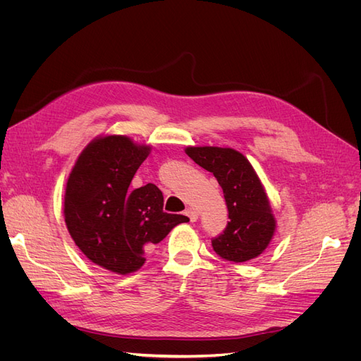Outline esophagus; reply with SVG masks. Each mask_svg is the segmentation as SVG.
Here are the masks:
<instances>
[{"mask_svg":"<svg viewBox=\"0 0 361 361\" xmlns=\"http://www.w3.org/2000/svg\"><path fill=\"white\" fill-rule=\"evenodd\" d=\"M185 214L188 215V218H190V220H191L192 223H194V221H197V218H199V212L195 211L194 207H188V209L185 211Z\"/></svg>","mask_w":361,"mask_h":361,"instance_id":"34e87169","label":"esophagus"}]
</instances>
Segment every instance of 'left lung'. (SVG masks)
<instances>
[{
	"instance_id": "1",
	"label": "left lung",
	"mask_w": 361,
	"mask_h": 361,
	"mask_svg": "<svg viewBox=\"0 0 361 361\" xmlns=\"http://www.w3.org/2000/svg\"><path fill=\"white\" fill-rule=\"evenodd\" d=\"M187 155L216 178L228 211L227 226L212 238L215 253L239 264L262 255L272 235L276 220L264 185L248 159L231 147H187Z\"/></svg>"
}]
</instances>
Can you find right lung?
Listing matches in <instances>:
<instances>
[{
	"label": "right lung",
	"instance_id": "add662e5",
	"mask_svg": "<svg viewBox=\"0 0 361 361\" xmlns=\"http://www.w3.org/2000/svg\"><path fill=\"white\" fill-rule=\"evenodd\" d=\"M149 152L125 135L99 137L81 152L68 179L64 221L72 239L93 264L116 274L140 269L150 244L190 221L162 211L157 185L129 190Z\"/></svg>",
	"mask_w": 361,
	"mask_h": 361
}]
</instances>
